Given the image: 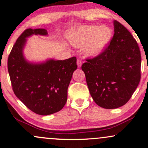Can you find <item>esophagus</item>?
<instances>
[{
  "instance_id": "1",
  "label": "esophagus",
  "mask_w": 148,
  "mask_h": 148,
  "mask_svg": "<svg viewBox=\"0 0 148 148\" xmlns=\"http://www.w3.org/2000/svg\"><path fill=\"white\" fill-rule=\"evenodd\" d=\"M77 67L80 68L82 66V60L77 59Z\"/></svg>"
}]
</instances>
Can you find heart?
Returning <instances> with one entry per match:
<instances>
[{
    "mask_svg": "<svg viewBox=\"0 0 148 148\" xmlns=\"http://www.w3.org/2000/svg\"><path fill=\"white\" fill-rule=\"evenodd\" d=\"M112 32L106 26L82 25L69 34L70 43L74 47H84V53L88 57H96L104 51L110 42Z\"/></svg>",
    "mask_w": 148,
    "mask_h": 148,
    "instance_id": "obj_1",
    "label": "heart"
}]
</instances>
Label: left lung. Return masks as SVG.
Returning a JSON list of instances; mask_svg holds the SVG:
<instances>
[{"label":"left lung","mask_w":148,"mask_h":148,"mask_svg":"<svg viewBox=\"0 0 148 148\" xmlns=\"http://www.w3.org/2000/svg\"><path fill=\"white\" fill-rule=\"evenodd\" d=\"M113 24L114 34L109 46L82 66L93 100L106 109L126 104L141 79V53L136 40L119 21Z\"/></svg>","instance_id":"obj_1"}]
</instances>
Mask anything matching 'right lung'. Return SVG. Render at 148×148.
Returning <instances> with one entry per match:
<instances>
[{"label":"right lung","instance_id":"1","mask_svg":"<svg viewBox=\"0 0 148 148\" xmlns=\"http://www.w3.org/2000/svg\"><path fill=\"white\" fill-rule=\"evenodd\" d=\"M33 35L48 36V32L40 28L25 29L9 54L8 71L15 96L34 112L49 115L60 111L66 104L69 85L77 67V58L28 61L23 49L27 38Z\"/></svg>","mask_w":148,"mask_h":148}]
</instances>
